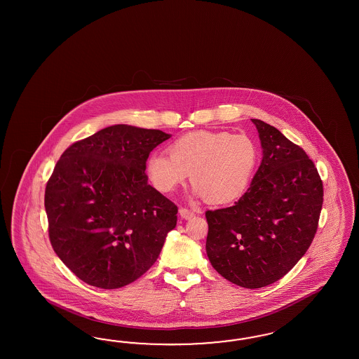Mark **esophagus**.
I'll return each instance as SVG.
<instances>
[{
	"mask_svg": "<svg viewBox=\"0 0 359 359\" xmlns=\"http://www.w3.org/2000/svg\"><path fill=\"white\" fill-rule=\"evenodd\" d=\"M179 213H180L182 218H184V219H189V218L195 217L196 216L195 210L188 209V208H180Z\"/></svg>",
	"mask_w": 359,
	"mask_h": 359,
	"instance_id": "obj_1",
	"label": "esophagus"
}]
</instances>
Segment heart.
<instances>
[{
  "label": "heart",
  "instance_id": "1",
  "mask_svg": "<svg viewBox=\"0 0 359 359\" xmlns=\"http://www.w3.org/2000/svg\"><path fill=\"white\" fill-rule=\"evenodd\" d=\"M168 154L152 152L146 171L152 185L171 194L188 174L195 194L213 204H230L246 194L258 163V146L248 134L195 131L176 140Z\"/></svg>",
  "mask_w": 359,
  "mask_h": 359
}]
</instances>
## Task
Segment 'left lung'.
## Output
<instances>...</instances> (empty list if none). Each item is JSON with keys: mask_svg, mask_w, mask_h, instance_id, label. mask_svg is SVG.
<instances>
[{"mask_svg": "<svg viewBox=\"0 0 359 359\" xmlns=\"http://www.w3.org/2000/svg\"><path fill=\"white\" fill-rule=\"evenodd\" d=\"M261 165L233 207L208 210L207 254L229 282L261 288L279 280L315 238L323 182L304 150L261 120Z\"/></svg>", "mask_w": 359, "mask_h": 359, "instance_id": "1", "label": "left lung"}]
</instances>
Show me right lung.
<instances>
[{
  "mask_svg": "<svg viewBox=\"0 0 359 359\" xmlns=\"http://www.w3.org/2000/svg\"><path fill=\"white\" fill-rule=\"evenodd\" d=\"M171 134L113 125L65 150L44 208L60 261L89 285L114 290L141 278L176 226L177 207L147 183L150 152Z\"/></svg>",
  "mask_w": 359,
  "mask_h": 359,
  "instance_id": "obj_1",
  "label": "right lung"
}]
</instances>
